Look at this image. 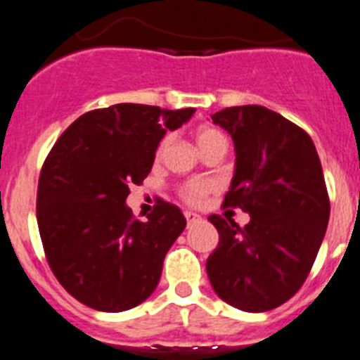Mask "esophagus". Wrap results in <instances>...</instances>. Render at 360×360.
Segmentation results:
<instances>
[{"label": "esophagus", "mask_w": 360, "mask_h": 360, "mask_svg": "<svg viewBox=\"0 0 360 360\" xmlns=\"http://www.w3.org/2000/svg\"><path fill=\"white\" fill-rule=\"evenodd\" d=\"M184 217H186V220L189 224L191 222H196V220H200V214L193 213V211H184Z\"/></svg>", "instance_id": "esophagus-1"}]
</instances>
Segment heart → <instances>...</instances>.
<instances>
[{
  "label": "heart",
  "mask_w": 360,
  "mask_h": 360,
  "mask_svg": "<svg viewBox=\"0 0 360 360\" xmlns=\"http://www.w3.org/2000/svg\"><path fill=\"white\" fill-rule=\"evenodd\" d=\"M195 140L204 155L205 153H210V150H222L224 155H226L227 147H229V138H227V134L224 133V131H220V129L213 127V125H200V127L195 131ZM169 136H164L160 140L158 147H156V158L162 156V153L165 150ZM210 182L200 180V178H195V180H187V182L180 184V186L176 187V193L186 204L196 205L204 200L205 195L210 193Z\"/></svg>",
  "instance_id": "heart-1"
}]
</instances>
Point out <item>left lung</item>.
<instances>
[{"instance_id": "8db88e82", "label": "left lung", "mask_w": 360, "mask_h": 360, "mask_svg": "<svg viewBox=\"0 0 360 360\" xmlns=\"http://www.w3.org/2000/svg\"><path fill=\"white\" fill-rule=\"evenodd\" d=\"M213 122L231 134L236 169L222 207L250 224L211 214L218 245L205 269L224 302L260 313L288 302L308 278L330 220V196L309 134L262 105L227 107Z\"/></svg>"}]
</instances>
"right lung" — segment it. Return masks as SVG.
I'll return each instance as SVG.
<instances>
[{
  "label": "right lung",
  "instance_id": "1",
  "mask_svg": "<svg viewBox=\"0 0 360 360\" xmlns=\"http://www.w3.org/2000/svg\"><path fill=\"white\" fill-rule=\"evenodd\" d=\"M195 109L116 103L89 110L63 131L43 162L36 217L45 259L67 293L98 311H125L158 285L165 253L186 227L158 200L147 220L125 205L143 182L165 131Z\"/></svg>",
  "mask_w": 360,
  "mask_h": 360
}]
</instances>
